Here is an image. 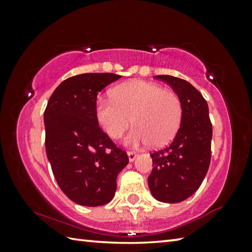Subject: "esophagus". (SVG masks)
Wrapping results in <instances>:
<instances>
[{
	"instance_id": "1",
	"label": "esophagus",
	"mask_w": 252,
	"mask_h": 252,
	"mask_svg": "<svg viewBox=\"0 0 252 252\" xmlns=\"http://www.w3.org/2000/svg\"><path fill=\"white\" fill-rule=\"evenodd\" d=\"M127 157H129L130 161H133L136 157H138V153L134 151H127Z\"/></svg>"
}]
</instances>
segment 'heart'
<instances>
[{
  "mask_svg": "<svg viewBox=\"0 0 252 252\" xmlns=\"http://www.w3.org/2000/svg\"><path fill=\"white\" fill-rule=\"evenodd\" d=\"M182 116V102L176 92L142 80L118 85L112 97L99 96L95 101L96 121L111 138H120L133 122L135 126L126 139L130 146H165L177 134Z\"/></svg>",
  "mask_w": 252,
  "mask_h": 252,
  "instance_id": "1",
  "label": "heart"
}]
</instances>
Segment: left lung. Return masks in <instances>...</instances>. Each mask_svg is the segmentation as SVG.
I'll list each match as a JSON object with an SVG mask.
<instances>
[{
    "label": "left lung",
    "mask_w": 252,
    "mask_h": 252,
    "mask_svg": "<svg viewBox=\"0 0 252 252\" xmlns=\"http://www.w3.org/2000/svg\"><path fill=\"white\" fill-rule=\"evenodd\" d=\"M168 83L182 102L183 116L176 138L151 153L153 169L148 178L153 197L162 202H181L201 186L211 160L212 125L208 103L188 81L171 75H156Z\"/></svg>",
    "instance_id": "left-lung-1"
}]
</instances>
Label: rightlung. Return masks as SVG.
Instances as JSON below:
<instances>
[{
	"label": "right lung",
	"mask_w": 252,
	"mask_h": 252,
	"mask_svg": "<svg viewBox=\"0 0 252 252\" xmlns=\"http://www.w3.org/2000/svg\"><path fill=\"white\" fill-rule=\"evenodd\" d=\"M121 78L114 73L71 76L55 89L44 111L45 150L59 187L81 206L110 202L119 172L129 163L99 126L95 101L101 90Z\"/></svg>",
	"instance_id": "obj_1"
}]
</instances>
